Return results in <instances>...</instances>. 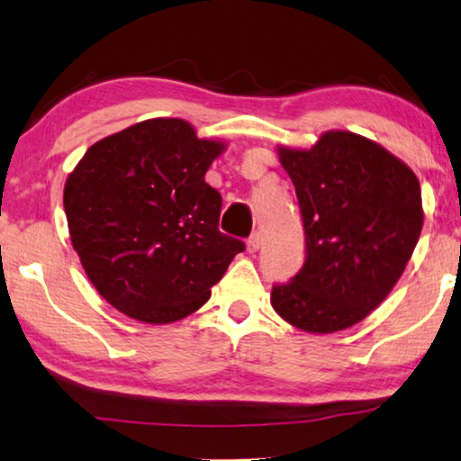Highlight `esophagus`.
<instances>
[{"label":"esophagus","instance_id":"34e87169","mask_svg":"<svg viewBox=\"0 0 461 461\" xmlns=\"http://www.w3.org/2000/svg\"><path fill=\"white\" fill-rule=\"evenodd\" d=\"M260 245H262L260 232H254V235L248 239V251H249V254H256V251L260 249Z\"/></svg>","mask_w":461,"mask_h":461}]
</instances>
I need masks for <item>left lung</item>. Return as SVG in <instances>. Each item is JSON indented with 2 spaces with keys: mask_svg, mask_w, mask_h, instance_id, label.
Here are the masks:
<instances>
[{
  "mask_svg": "<svg viewBox=\"0 0 461 461\" xmlns=\"http://www.w3.org/2000/svg\"><path fill=\"white\" fill-rule=\"evenodd\" d=\"M306 232V262L270 304L289 325L333 333L375 311L418 245L424 210L413 169L380 144L346 130L312 149L279 147Z\"/></svg>",
  "mask_w": 461,
  "mask_h": 461,
  "instance_id": "left-lung-1",
  "label": "left lung"
}]
</instances>
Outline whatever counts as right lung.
<instances>
[{"label": "right lung", "mask_w": 461, "mask_h": 461, "mask_svg": "<svg viewBox=\"0 0 461 461\" xmlns=\"http://www.w3.org/2000/svg\"><path fill=\"white\" fill-rule=\"evenodd\" d=\"M226 142L157 117L92 144L65 182L73 249L119 312L166 325L199 311L243 241L218 230L222 197L205 182Z\"/></svg>", "instance_id": "1"}]
</instances>
